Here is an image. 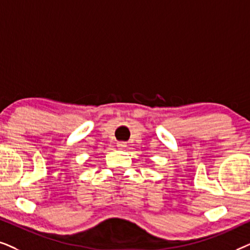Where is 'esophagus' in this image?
<instances>
[{"mask_svg": "<svg viewBox=\"0 0 250 250\" xmlns=\"http://www.w3.org/2000/svg\"><path fill=\"white\" fill-rule=\"evenodd\" d=\"M125 146H127V145H125V143H118V147L119 148H125Z\"/></svg>", "mask_w": 250, "mask_h": 250, "instance_id": "obj_1", "label": "esophagus"}]
</instances>
